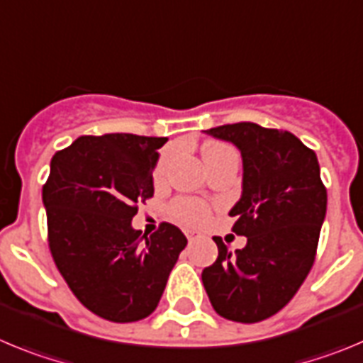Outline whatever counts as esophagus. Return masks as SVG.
Here are the masks:
<instances>
[{"instance_id":"1","label":"esophagus","mask_w":363,"mask_h":363,"mask_svg":"<svg viewBox=\"0 0 363 363\" xmlns=\"http://www.w3.org/2000/svg\"><path fill=\"white\" fill-rule=\"evenodd\" d=\"M186 237H188L189 242H194V240H197V238H201V233L199 231H194V230H186L184 231Z\"/></svg>"}]
</instances>
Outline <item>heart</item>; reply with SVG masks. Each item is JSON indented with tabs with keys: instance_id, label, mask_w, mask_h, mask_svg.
I'll return each instance as SVG.
<instances>
[{
	"instance_id": "1",
	"label": "heart",
	"mask_w": 363,
	"mask_h": 363,
	"mask_svg": "<svg viewBox=\"0 0 363 363\" xmlns=\"http://www.w3.org/2000/svg\"><path fill=\"white\" fill-rule=\"evenodd\" d=\"M202 155H204L206 164L215 159L226 157V155H237V150L233 148L228 143H210L206 145L204 150H202ZM169 164V153H164L161 159L157 161L155 168H153V181L162 182L166 177V172H168ZM169 213L172 217L177 218L182 224H188V226H197V224H202V222L208 220L210 217V208L201 201H195V199L188 197H179L175 199L172 204H169Z\"/></svg>"
}]
</instances>
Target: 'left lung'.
Returning a JSON list of instances; mask_svg holds the SVG:
<instances>
[{"instance_id": "left-lung-1", "label": "left lung", "mask_w": 363, "mask_h": 363, "mask_svg": "<svg viewBox=\"0 0 363 363\" xmlns=\"http://www.w3.org/2000/svg\"><path fill=\"white\" fill-rule=\"evenodd\" d=\"M206 133L240 150L242 197L230 215L231 230L247 237V244L231 253L215 237L218 257L204 267L202 284L222 318L262 322L296 295L311 271L328 189L316 153L287 130L235 123Z\"/></svg>"}]
</instances>
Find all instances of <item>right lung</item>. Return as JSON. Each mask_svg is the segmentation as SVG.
<instances>
[{"label":"right lung","mask_w":363,"mask_h":363,"mask_svg":"<svg viewBox=\"0 0 363 363\" xmlns=\"http://www.w3.org/2000/svg\"><path fill=\"white\" fill-rule=\"evenodd\" d=\"M168 137L81 135L55 152L43 184L48 247L70 291L88 311L126 324L157 308L184 233L161 222L150 237L133 230L153 197V166Z\"/></svg>","instance_id":"1"}]
</instances>
